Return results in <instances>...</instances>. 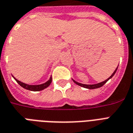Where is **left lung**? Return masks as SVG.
Here are the masks:
<instances>
[{
	"label": "left lung",
	"mask_w": 133,
	"mask_h": 133,
	"mask_svg": "<svg viewBox=\"0 0 133 133\" xmlns=\"http://www.w3.org/2000/svg\"><path fill=\"white\" fill-rule=\"evenodd\" d=\"M118 68V66L117 67V68L115 69V70L114 71V72L112 74V75L110 76V77L108 78V79H107L106 80H105V81H102V82H101V83H96V84H92V85H87V84H83V83H79V82H77V81H76L75 80H74V79H72L73 81L75 82L76 84H77L78 85H80V86H81V87L83 88H87V89H90V90H92V89H96V88H101L102 87L104 84H105L106 82H107L109 79H110L112 78V77H113L114 75L115 74V72H117V70Z\"/></svg>",
	"instance_id": "8db88e82"
}]
</instances>
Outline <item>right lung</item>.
<instances>
[{
    "label": "right lung",
    "mask_w": 133,
    "mask_h": 133,
    "mask_svg": "<svg viewBox=\"0 0 133 133\" xmlns=\"http://www.w3.org/2000/svg\"><path fill=\"white\" fill-rule=\"evenodd\" d=\"M14 77V79H15L16 82H17L18 84H19L21 87H23V88L26 89V90H28L31 91H41L45 89L46 88H48L49 85H50V83H52V77H50V78L49 79L48 81H47L45 83H42V84H39V85H29V84H27V83H25L23 82H21V81H18V79H16L15 77L12 76Z\"/></svg>",
    "instance_id": "1"
}]
</instances>
